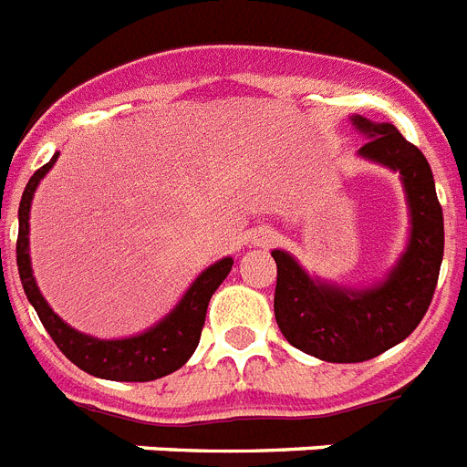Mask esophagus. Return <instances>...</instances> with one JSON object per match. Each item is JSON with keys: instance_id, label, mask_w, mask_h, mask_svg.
Wrapping results in <instances>:
<instances>
[{"instance_id": "34e87169", "label": "esophagus", "mask_w": 467, "mask_h": 467, "mask_svg": "<svg viewBox=\"0 0 467 467\" xmlns=\"http://www.w3.org/2000/svg\"><path fill=\"white\" fill-rule=\"evenodd\" d=\"M276 234L272 229H257L255 234H253V245H260V248H267L269 243L275 241Z\"/></svg>"}]
</instances>
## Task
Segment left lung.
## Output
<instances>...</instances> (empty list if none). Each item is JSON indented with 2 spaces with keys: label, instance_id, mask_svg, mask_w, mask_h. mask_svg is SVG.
<instances>
[{
  "label": "left lung",
  "instance_id": "obj_1",
  "mask_svg": "<svg viewBox=\"0 0 467 467\" xmlns=\"http://www.w3.org/2000/svg\"><path fill=\"white\" fill-rule=\"evenodd\" d=\"M368 140L358 155L400 173L410 210L406 253L372 288H341L307 276L294 257L276 262L275 317L296 348L327 363H363L400 344L425 317L444 257V214L425 155L391 123L350 119Z\"/></svg>",
  "mask_w": 467,
  "mask_h": 467
}]
</instances>
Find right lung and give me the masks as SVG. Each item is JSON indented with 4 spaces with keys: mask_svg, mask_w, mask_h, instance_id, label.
<instances>
[{
    "mask_svg": "<svg viewBox=\"0 0 467 467\" xmlns=\"http://www.w3.org/2000/svg\"><path fill=\"white\" fill-rule=\"evenodd\" d=\"M57 157H59V152L30 176L28 186L23 191L21 205H18L16 265L23 291L28 296L30 306L35 307L42 327L47 329L57 348L88 375L111 381H152L164 375H171L173 369L183 368L188 363V358L198 348L212 294L226 279L234 260L224 257V260L214 262L212 267H207L198 279L192 281V286L179 300V306L173 307L161 322H157L155 327H150L148 331H142L138 337L104 341V338L80 334L73 327H68L47 306V300L42 298L40 288L35 284L28 255L30 202H33L35 188L42 181V176L54 167Z\"/></svg>",
    "mask_w": 467,
    "mask_h": 467,
    "instance_id": "1",
    "label": "right lung"
}]
</instances>
